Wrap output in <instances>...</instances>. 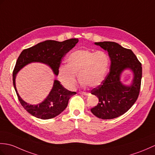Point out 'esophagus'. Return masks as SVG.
<instances>
[{"label": "esophagus", "mask_w": 155, "mask_h": 155, "mask_svg": "<svg viewBox=\"0 0 155 155\" xmlns=\"http://www.w3.org/2000/svg\"><path fill=\"white\" fill-rule=\"evenodd\" d=\"M80 94H82V95H84V96L89 95V93L84 92H80Z\"/></svg>", "instance_id": "1"}]
</instances>
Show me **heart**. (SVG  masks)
Segmentation results:
<instances>
[{
  "label": "heart",
  "instance_id": "obj_1",
  "mask_svg": "<svg viewBox=\"0 0 155 155\" xmlns=\"http://www.w3.org/2000/svg\"><path fill=\"white\" fill-rule=\"evenodd\" d=\"M110 61L109 55L103 51L78 50L67 57L66 66L59 67V80L64 87L71 90L76 84L78 75L82 86L96 87L105 78Z\"/></svg>",
  "mask_w": 155,
  "mask_h": 155
}]
</instances>
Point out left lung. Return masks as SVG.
I'll list each match as a JSON object with an SVG mask.
<instances>
[{
    "label": "left lung",
    "mask_w": 155,
    "mask_h": 155,
    "mask_svg": "<svg viewBox=\"0 0 155 155\" xmlns=\"http://www.w3.org/2000/svg\"><path fill=\"white\" fill-rule=\"evenodd\" d=\"M108 52L110 71L101 84L93 88L91 94L99 99L97 106L91 108L92 113L103 120L117 117L131 108L137 100L142 78L141 63L131 49L124 48L113 41L95 43ZM125 68L134 73L133 83L124 86L119 81L120 74Z\"/></svg>",
    "instance_id": "8db88e82"
}]
</instances>
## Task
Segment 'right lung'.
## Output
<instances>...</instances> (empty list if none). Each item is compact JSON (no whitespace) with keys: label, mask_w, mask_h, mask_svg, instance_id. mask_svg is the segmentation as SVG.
I'll return each instance as SVG.
<instances>
[{"label":"right lung","mask_w":155,"mask_h":155,"mask_svg":"<svg viewBox=\"0 0 155 155\" xmlns=\"http://www.w3.org/2000/svg\"><path fill=\"white\" fill-rule=\"evenodd\" d=\"M78 41V39L76 38L61 42L46 40L30 48L25 49L20 53L13 70V84L21 105L33 116L42 120H48L58 116L66 108L69 100L76 94V92L68 91L61 84L59 81L55 80L51 91L44 101L38 105H30L22 100L17 92L15 84L16 73L28 63L41 62L48 64L51 67L54 73L58 75L61 59L74 48Z\"/></svg>","instance_id":"right-lung-1"}]
</instances>
